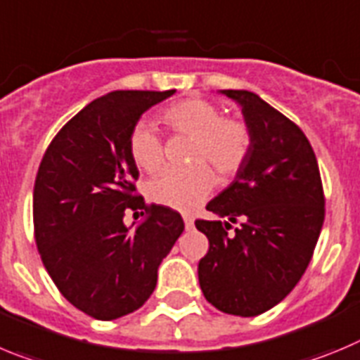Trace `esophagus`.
Masks as SVG:
<instances>
[{
    "label": "esophagus",
    "instance_id": "esophagus-1",
    "mask_svg": "<svg viewBox=\"0 0 360 360\" xmlns=\"http://www.w3.org/2000/svg\"><path fill=\"white\" fill-rule=\"evenodd\" d=\"M184 223H186V229L189 230V229H193V225H194V217L191 216V214H184Z\"/></svg>",
    "mask_w": 360,
    "mask_h": 360
}]
</instances>
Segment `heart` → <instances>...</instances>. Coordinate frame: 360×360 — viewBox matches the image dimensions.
<instances>
[{
    "label": "heart",
    "instance_id": "b5f03b06",
    "mask_svg": "<svg viewBox=\"0 0 360 360\" xmlns=\"http://www.w3.org/2000/svg\"><path fill=\"white\" fill-rule=\"evenodd\" d=\"M160 120L176 134L191 135L189 160L186 169H164L146 184L151 202L171 209L196 207L216 186V174L230 180L243 167L252 151V131L237 117H223L219 107L202 98L176 101L162 110ZM128 151L134 164L146 173H155L164 162V144L146 121H139L128 137ZM209 163L208 167L206 164Z\"/></svg>",
    "mask_w": 360,
    "mask_h": 360
}]
</instances>
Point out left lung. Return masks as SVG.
I'll return each instance as SVG.
<instances>
[{
	"label": "left lung",
	"mask_w": 360,
	"mask_h": 360,
	"mask_svg": "<svg viewBox=\"0 0 360 360\" xmlns=\"http://www.w3.org/2000/svg\"><path fill=\"white\" fill-rule=\"evenodd\" d=\"M221 92L240 105L252 151L236 180L207 203L226 221L194 223L209 239L198 278L214 307L252 318L282 302L305 273L325 219V196L305 134L255 92ZM232 222L240 226L229 233Z\"/></svg>",
	"instance_id": "left-lung-1"
}]
</instances>
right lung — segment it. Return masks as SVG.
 I'll list each match as a JSON object with an SVG mask.
<instances>
[{
  "mask_svg": "<svg viewBox=\"0 0 360 360\" xmlns=\"http://www.w3.org/2000/svg\"><path fill=\"white\" fill-rule=\"evenodd\" d=\"M174 89L114 91L91 101L46 150L34 187L35 243L65 300L91 318L110 321L143 307L157 269L184 232V219L135 194L139 171L128 137L141 115ZM147 217L134 231L124 210Z\"/></svg>",
  "mask_w": 360,
  "mask_h": 360,
  "instance_id": "add662e5",
  "label": "right lung"
}]
</instances>
